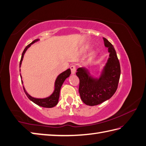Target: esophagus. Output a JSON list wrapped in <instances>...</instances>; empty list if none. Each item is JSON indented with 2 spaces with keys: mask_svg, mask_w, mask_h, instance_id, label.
Instances as JSON below:
<instances>
[{
  "mask_svg": "<svg viewBox=\"0 0 146 146\" xmlns=\"http://www.w3.org/2000/svg\"><path fill=\"white\" fill-rule=\"evenodd\" d=\"M70 69H71V74H72V75H75V72H76V67H75V66H74V65L71 66Z\"/></svg>",
  "mask_w": 146,
  "mask_h": 146,
  "instance_id": "1",
  "label": "esophagus"
}]
</instances>
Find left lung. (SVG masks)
<instances>
[{
	"mask_svg": "<svg viewBox=\"0 0 146 146\" xmlns=\"http://www.w3.org/2000/svg\"><path fill=\"white\" fill-rule=\"evenodd\" d=\"M109 58L98 77L90 75V70L78 68L76 73L80 80L79 94L82 101L88 106H96L110 99L118 88L120 77V65L113 45L103 38Z\"/></svg>",
	"mask_w": 146,
	"mask_h": 146,
	"instance_id": "left-lung-1",
	"label": "left lung"
}]
</instances>
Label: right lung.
I'll return each mask as SVG.
<instances>
[{
    "mask_svg": "<svg viewBox=\"0 0 146 146\" xmlns=\"http://www.w3.org/2000/svg\"><path fill=\"white\" fill-rule=\"evenodd\" d=\"M39 40H40V39H38V38L35 39V40H33L32 42L31 43V44L28 45L27 46L25 47V48L23 50V53H22L21 61H20V62H19V68H21L23 59V57H24L26 51L27 50L28 48H29L31 45L35 44V42H38ZM19 71H21V69L19 70ZM70 75H71V70L70 69V68L69 69H68L66 71H63L62 73H60L59 75L58 76V77L56 78L55 83H54V90L53 91V92L49 96H48V97H47V98H33V97L31 96L30 94L27 92V90H25V88L23 85V89H24L26 95L27 96L28 99H29L31 101H32L35 104L39 106H41L43 108H53L54 106H56L58 104V101H59L60 90H61V88L62 87V84H63L64 82L65 81V80L68 77H69ZM20 76H21L22 84L23 85V81H22V76H21V73H20Z\"/></svg>",
    "mask_w": 146,
    "mask_h": 146,
    "instance_id": "right-lung-1",
    "label": "right lung"
}]
</instances>
